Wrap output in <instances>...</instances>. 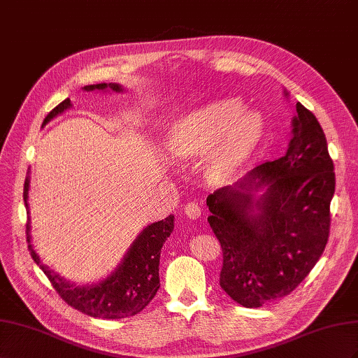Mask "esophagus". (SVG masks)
<instances>
[{"label": "esophagus", "instance_id": "1", "mask_svg": "<svg viewBox=\"0 0 358 358\" xmlns=\"http://www.w3.org/2000/svg\"><path fill=\"white\" fill-rule=\"evenodd\" d=\"M185 214L189 219H198L201 216V207L196 202H189L185 207Z\"/></svg>", "mask_w": 358, "mask_h": 358}]
</instances>
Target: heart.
I'll return each mask as SVG.
<instances>
[{
	"label": "heart",
	"mask_w": 358,
	"mask_h": 358,
	"mask_svg": "<svg viewBox=\"0 0 358 358\" xmlns=\"http://www.w3.org/2000/svg\"><path fill=\"white\" fill-rule=\"evenodd\" d=\"M261 131L259 118L241 110L236 100L217 101L178 120L166 144L178 157L198 156L210 150L211 169L229 173L248 157Z\"/></svg>",
	"instance_id": "obj_1"
}]
</instances>
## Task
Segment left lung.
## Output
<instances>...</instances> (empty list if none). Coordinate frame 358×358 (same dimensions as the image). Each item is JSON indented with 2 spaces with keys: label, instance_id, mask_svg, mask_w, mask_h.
Segmentation results:
<instances>
[{
  "label": "left lung",
  "instance_id": "obj_1",
  "mask_svg": "<svg viewBox=\"0 0 358 358\" xmlns=\"http://www.w3.org/2000/svg\"><path fill=\"white\" fill-rule=\"evenodd\" d=\"M295 109L287 152L207 198L223 253L220 287L244 308L291 294L329 240L333 160L318 120L300 101Z\"/></svg>",
  "mask_w": 358,
  "mask_h": 358
}]
</instances>
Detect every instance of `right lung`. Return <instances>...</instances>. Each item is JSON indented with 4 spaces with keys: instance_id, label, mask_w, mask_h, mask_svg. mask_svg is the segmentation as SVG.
Segmentation results:
<instances>
[{
    "instance_id": "obj_1",
    "label": "right lung",
    "mask_w": 358,
    "mask_h": 358,
    "mask_svg": "<svg viewBox=\"0 0 358 358\" xmlns=\"http://www.w3.org/2000/svg\"><path fill=\"white\" fill-rule=\"evenodd\" d=\"M108 88L112 91H117V93L122 91V87L118 84H96L84 87L85 91H103ZM70 106V99L61 101L58 106H55L49 112L42 127L46 126L48 122L57 115L63 114V112ZM28 190L29 171L24 185V201L27 214L29 216ZM29 229H31V227H29L28 217V250L31 253L34 262L48 275V279L52 283V287L55 288L61 299L73 309L93 316V318L121 320L127 318V316H134L144 308H147L148 303L155 299L157 289L160 288V252L163 248V243L166 241V238L173 231V216L169 214L165 220L148 224L145 229H142L136 240L131 243V246L129 248L121 264H118V267L112 271L106 279L93 285H83V287H76L75 283L66 282L64 278H61V275L57 274L54 270H49L48 265L42 264L38 255L33 249Z\"/></svg>"
}]
</instances>
